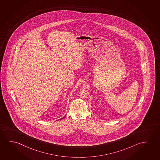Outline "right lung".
I'll return each mask as SVG.
<instances>
[{"label":"right lung","mask_w":160,"mask_h":160,"mask_svg":"<svg viewBox=\"0 0 160 160\" xmlns=\"http://www.w3.org/2000/svg\"><path fill=\"white\" fill-rule=\"evenodd\" d=\"M64 118V117H63V118H61V119H63V118Z\"/></svg>","instance_id":"1"}]
</instances>
